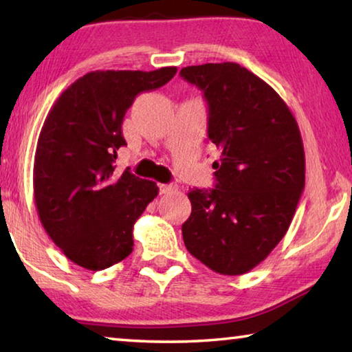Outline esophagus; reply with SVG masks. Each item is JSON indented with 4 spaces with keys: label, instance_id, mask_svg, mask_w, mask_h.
I'll return each mask as SVG.
<instances>
[{
    "label": "esophagus",
    "instance_id": "obj_1",
    "mask_svg": "<svg viewBox=\"0 0 352 352\" xmlns=\"http://www.w3.org/2000/svg\"><path fill=\"white\" fill-rule=\"evenodd\" d=\"M177 190V184L174 183H162L160 184V192L162 194H170V192H175Z\"/></svg>",
    "mask_w": 352,
    "mask_h": 352
}]
</instances>
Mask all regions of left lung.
Masks as SVG:
<instances>
[{"label": "left lung", "instance_id": "obj_1", "mask_svg": "<svg viewBox=\"0 0 352 352\" xmlns=\"http://www.w3.org/2000/svg\"><path fill=\"white\" fill-rule=\"evenodd\" d=\"M204 93L208 140L220 151L216 186L189 189L188 252L220 275L254 269L287 233L305 189V148L289 107L239 63L180 71Z\"/></svg>", "mask_w": 352, "mask_h": 352}]
</instances>
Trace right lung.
Returning a JSON list of instances; mask_svg holds the SVG:
<instances>
[{"label": "right lung", "mask_w": 352, "mask_h": 352, "mask_svg": "<svg viewBox=\"0 0 352 352\" xmlns=\"http://www.w3.org/2000/svg\"><path fill=\"white\" fill-rule=\"evenodd\" d=\"M155 71H93L65 90L38 136L34 197L40 222L74 264L104 270L133 250V225L158 195L155 182L115 170L127 146L122 121L135 98L175 76Z\"/></svg>", "instance_id": "obj_1"}]
</instances>
